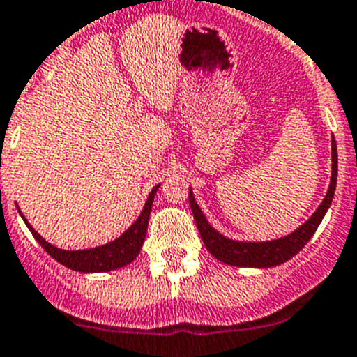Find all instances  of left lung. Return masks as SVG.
<instances>
[{"label":"left lung","instance_id":"left-lung-1","mask_svg":"<svg viewBox=\"0 0 357 357\" xmlns=\"http://www.w3.org/2000/svg\"><path fill=\"white\" fill-rule=\"evenodd\" d=\"M331 161H333L331 183H328L327 194H325L320 206L296 230L280 238H271V241H237V238L226 237L221 231H217L208 222L203 210L199 208V204L194 197V192L190 188L188 201H190L192 213H194L197 230H199L206 250L217 260H221L222 264L235 266V268H275V266H280L289 259H293L309 243V238L314 235V231L318 230L321 219H324L328 206L333 203L337 179V151L334 136L331 138Z\"/></svg>","mask_w":357,"mask_h":357}]
</instances>
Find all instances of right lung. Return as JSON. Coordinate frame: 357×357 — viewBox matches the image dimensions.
Returning <instances> with one entry per match:
<instances>
[{
	"label": "right lung",
	"mask_w": 357,
	"mask_h": 357,
	"mask_svg": "<svg viewBox=\"0 0 357 357\" xmlns=\"http://www.w3.org/2000/svg\"><path fill=\"white\" fill-rule=\"evenodd\" d=\"M158 188H160V183L149 192V197L145 201L144 210L140 212L138 219L120 237H116L107 244H102V246L88 248V250H63V248L50 244L48 241H45L41 235L33 230L32 225L26 221V217L20 210V206H17V212L23 217L24 225L29 226V230L32 231L37 243L41 244L46 250V253L50 257H54L59 264L66 266L68 269H73V271L79 273H105L131 264L132 260L138 257L142 246H144L145 234H147L149 226V215H151V208H153L154 196H156Z\"/></svg>",
	"instance_id": "1"
}]
</instances>
